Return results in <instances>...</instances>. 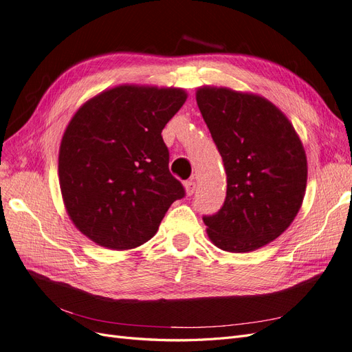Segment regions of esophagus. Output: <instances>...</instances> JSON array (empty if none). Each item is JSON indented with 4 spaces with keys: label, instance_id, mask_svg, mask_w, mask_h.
Wrapping results in <instances>:
<instances>
[{
    "label": "esophagus",
    "instance_id": "esophagus-1",
    "mask_svg": "<svg viewBox=\"0 0 352 352\" xmlns=\"http://www.w3.org/2000/svg\"><path fill=\"white\" fill-rule=\"evenodd\" d=\"M195 188H197V185H195L194 180H186V182H185V190H186V195L188 197L195 194Z\"/></svg>",
    "mask_w": 352,
    "mask_h": 352
}]
</instances>
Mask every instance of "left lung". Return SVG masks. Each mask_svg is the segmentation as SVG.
<instances>
[{
	"label": "left lung",
	"instance_id": "1",
	"mask_svg": "<svg viewBox=\"0 0 352 352\" xmlns=\"http://www.w3.org/2000/svg\"><path fill=\"white\" fill-rule=\"evenodd\" d=\"M197 104L228 176L225 204L202 217L207 235L223 251L258 250L279 238L302 206V142L287 117L260 95L201 87Z\"/></svg>",
	"mask_w": 352,
	"mask_h": 352
}]
</instances>
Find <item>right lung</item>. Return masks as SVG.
Masks as SVG:
<instances>
[{"instance_id":"right-lung-1","label":"right lung","mask_w":352,"mask_h":352,"mask_svg":"<svg viewBox=\"0 0 352 352\" xmlns=\"http://www.w3.org/2000/svg\"><path fill=\"white\" fill-rule=\"evenodd\" d=\"M180 88L119 85L74 113L63 135L58 179L73 225L104 248L140 247L185 197L168 170L162 131L185 104Z\"/></svg>"}]
</instances>
